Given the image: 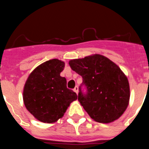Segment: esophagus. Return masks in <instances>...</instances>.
Instances as JSON below:
<instances>
[{
	"label": "esophagus",
	"instance_id": "34e87169",
	"mask_svg": "<svg viewBox=\"0 0 149 149\" xmlns=\"http://www.w3.org/2000/svg\"><path fill=\"white\" fill-rule=\"evenodd\" d=\"M74 92H75V93H77H77H78V87H77V86H76L75 87H74Z\"/></svg>",
	"mask_w": 149,
	"mask_h": 149
}]
</instances>
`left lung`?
Listing matches in <instances>:
<instances>
[{"label": "left lung", "mask_w": 149, "mask_h": 149, "mask_svg": "<svg viewBox=\"0 0 149 149\" xmlns=\"http://www.w3.org/2000/svg\"><path fill=\"white\" fill-rule=\"evenodd\" d=\"M68 64L82 76L87 93L84 94L79 88L78 101L89 116L101 123L119 119L130 99L128 80L120 68L101 54L72 60Z\"/></svg>", "instance_id": "1"}]
</instances>
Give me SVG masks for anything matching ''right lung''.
<instances>
[{"instance_id":"1","label":"right lung","mask_w":149,"mask_h":149,"mask_svg":"<svg viewBox=\"0 0 149 149\" xmlns=\"http://www.w3.org/2000/svg\"><path fill=\"white\" fill-rule=\"evenodd\" d=\"M65 63L53 59L42 63L30 74L23 91L24 104L37 120L54 123L63 116L77 95L68 89L60 76Z\"/></svg>"}]
</instances>
